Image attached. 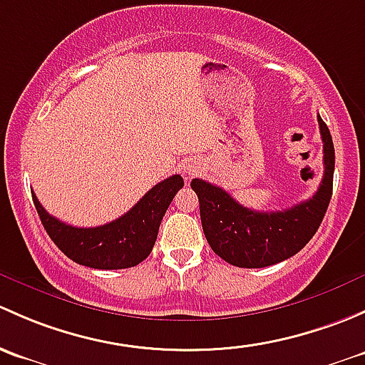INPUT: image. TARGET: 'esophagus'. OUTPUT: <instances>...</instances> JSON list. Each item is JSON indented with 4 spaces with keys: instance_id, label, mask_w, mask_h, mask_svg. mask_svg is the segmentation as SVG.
<instances>
[{
    "instance_id": "obj_1",
    "label": "esophagus",
    "mask_w": 365,
    "mask_h": 365,
    "mask_svg": "<svg viewBox=\"0 0 365 365\" xmlns=\"http://www.w3.org/2000/svg\"><path fill=\"white\" fill-rule=\"evenodd\" d=\"M195 174V168H187V175H193Z\"/></svg>"
}]
</instances>
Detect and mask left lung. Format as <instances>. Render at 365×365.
I'll return each mask as SVG.
<instances>
[{"label": "left lung", "mask_w": 365, "mask_h": 365, "mask_svg": "<svg viewBox=\"0 0 365 365\" xmlns=\"http://www.w3.org/2000/svg\"><path fill=\"white\" fill-rule=\"evenodd\" d=\"M323 140V179L317 193L306 202L276 212L247 209L223 187L202 179L191 181L200 202V220L205 239L217 257L244 269L269 267L299 253L317 234L334 181V144L330 131L318 115Z\"/></svg>", "instance_id": "obj_1"}]
</instances>
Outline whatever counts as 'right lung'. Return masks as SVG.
<instances>
[{
  "instance_id": "obj_1",
  "label": "right lung",
  "mask_w": 365,
  "mask_h": 365,
  "mask_svg": "<svg viewBox=\"0 0 365 365\" xmlns=\"http://www.w3.org/2000/svg\"><path fill=\"white\" fill-rule=\"evenodd\" d=\"M182 186L181 175H172L151 187L125 216L91 228L71 227L51 216L35 193L33 202L48 237L70 260L91 269L114 270L135 267L149 257L161 220Z\"/></svg>"
}]
</instances>
